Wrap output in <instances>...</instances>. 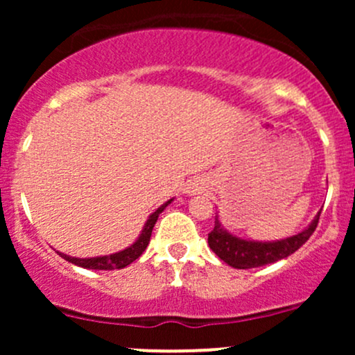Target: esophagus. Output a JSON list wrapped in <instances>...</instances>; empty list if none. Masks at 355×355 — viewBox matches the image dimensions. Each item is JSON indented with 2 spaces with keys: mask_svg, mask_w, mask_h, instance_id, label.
Returning <instances> with one entry per match:
<instances>
[{
  "mask_svg": "<svg viewBox=\"0 0 355 355\" xmlns=\"http://www.w3.org/2000/svg\"><path fill=\"white\" fill-rule=\"evenodd\" d=\"M202 190H203V185H200V183H190V185L187 187V193H190V195L200 193Z\"/></svg>",
  "mask_w": 355,
  "mask_h": 355,
  "instance_id": "34e87169",
  "label": "esophagus"
}]
</instances>
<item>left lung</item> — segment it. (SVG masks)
Masks as SVG:
<instances>
[{
    "mask_svg": "<svg viewBox=\"0 0 355 355\" xmlns=\"http://www.w3.org/2000/svg\"><path fill=\"white\" fill-rule=\"evenodd\" d=\"M320 211L313 220L299 234L292 237L272 240V242H262V240L242 239L230 234L222 225L218 217H215V227L209 234V245L225 263L234 268H255L274 263L277 260L287 259L297 248H300L307 242L309 237L315 230L319 222Z\"/></svg>",
    "mask_w": 355,
    "mask_h": 355,
    "instance_id": "left-lung-1",
    "label": "left lung"
}]
</instances>
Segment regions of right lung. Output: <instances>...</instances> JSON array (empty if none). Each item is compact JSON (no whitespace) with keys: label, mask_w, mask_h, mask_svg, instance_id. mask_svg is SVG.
I'll use <instances>...</instances> for the list:
<instances>
[{"label":"right lung","mask_w":355,"mask_h":355,"mask_svg":"<svg viewBox=\"0 0 355 355\" xmlns=\"http://www.w3.org/2000/svg\"><path fill=\"white\" fill-rule=\"evenodd\" d=\"M172 202H173V198H170V200H166L164 205L158 207V209L155 210L153 214L148 217V220L145 222L144 230L140 232L138 239L132 243V245L123 248V250L115 252V254H110V255L88 257V259L70 257L67 254H61V252H58V254L63 257L64 260H68V262L75 263V266L83 267V268H92V270H115V268H125L132 262H135L138 257L144 254L146 245L150 243V237H152V230H153L155 223H157L158 215H160L162 211L166 209V205H170Z\"/></svg>","instance_id":"add662e5"}]
</instances>
